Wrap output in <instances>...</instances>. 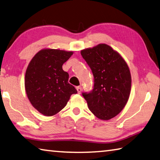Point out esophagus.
I'll use <instances>...</instances> for the list:
<instances>
[{"instance_id": "esophagus-1", "label": "esophagus", "mask_w": 160, "mask_h": 160, "mask_svg": "<svg viewBox=\"0 0 160 160\" xmlns=\"http://www.w3.org/2000/svg\"><path fill=\"white\" fill-rule=\"evenodd\" d=\"M76 89H77V91H78V94H80L81 91H82V88H81L80 86H79V87H77V88H76Z\"/></svg>"}]
</instances>
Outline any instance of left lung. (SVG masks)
I'll return each mask as SVG.
<instances>
[{
	"label": "left lung",
	"mask_w": 160,
	"mask_h": 160,
	"mask_svg": "<svg viewBox=\"0 0 160 160\" xmlns=\"http://www.w3.org/2000/svg\"><path fill=\"white\" fill-rule=\"evenodd\" d=\"M80 53L94 78L92 91L82 96L96 117L108 120L118 115L129 100L132 87L129 66L117 51L106 44L85 49Z\"/></svg>",
	"instance_id": "left-lung-1"
}]
</instances>
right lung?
<instances>
[{
  "label": "right lung",
  "instance_id": "obj_1",
  "mask_svg": "<svg viewBox=\"0 0 160 160\" xmlns=\"http://www.w3.org/2000/svg\"><path fill=\"white\" fill-rule=\"evenodd\" d=\"M73 52L42 49L35 54L25 74V90L35 108L45 116H52L66 106L72 94L78 92L68 83V73L62 65Z\"/></svg>",
  "mask_w": 160,
  "mask_h": 160
}]
</instances>
